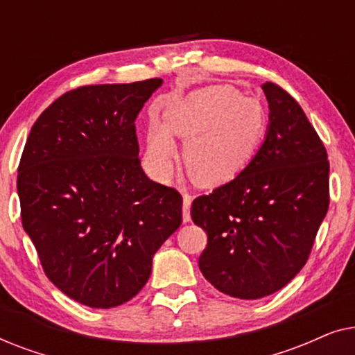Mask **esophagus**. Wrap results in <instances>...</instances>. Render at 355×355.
Here are the masks:
<instances>
[{
    "instance_id": "obj_1",
    "label": "esophagus",
    "mask_w": 355,
    "mask_h": 355,
    "mask_svg": "<svg viewBox=\"0 0 355 355\" xmlns=\"http://www.w3.org/2000/svg\"><path fill=\"white\" fill-rule=\"evenodd\" d=\"M191 202H192L191 196L184 193V203H182V220H184V223L191 221Z\"/></svg>"
}]
</instances>
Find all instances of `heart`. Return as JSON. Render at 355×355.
Masks as SVG:
<instances>
[{
  "label": "heart",
  "instance_id": "obj_1",
  "mask_svg": "<svg viewBox=\"0 0 355 355\" xmlns=\"http://www.w3.org/2000/svg\"><path fill=\"white\" fill-rule=\"evenodd\" d=\"M169 132L186 142L182 158L192 181L216 187L239 176L255 158L268 132V113L259 100L231 85L193 90L166 110L164 128H150L147 162L159 178L173 169L176 150Z\"/></svg>",
  "mask_w": 355,
  "mask_h": 355
}]
</instances>
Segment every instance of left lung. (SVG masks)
Returning a JSON list of instances; mask_svg holds the SVG:
<instances>
[{
	"instance_id": "obj_1",
	"label": "left lung",
	"mask_w": 355,
	"mask_h": 355,
	"mask_svg": "<svg viewBox=\"0 0 355 355\" xmlns=\"http://www.w3.org/2000/svg\"><path fill=\"white\" fill-rule=\"evenodd\" d=\"M261 90L268 132L239 176L192 202L207 232L202 275L223 294L261 299L302 270L329 205L324 145L300 105L273 82Z\"/></svg>"
}]
</instances>
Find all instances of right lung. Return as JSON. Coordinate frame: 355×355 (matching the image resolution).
<instances>
[{
  "label": "right lung",
  "mask_w": 355,
  "mask_h": 355,
  "mask_svg": "<svg viewBox=\"0 0 355 355\" xmlns=\"http://www.w3.org/2000/svg\"><path fill=\"white\" fill-rule=\"evenodd\" d=\"M162 79L85 85L32 125L17 169L24 231L67 297L111 309L139 294L181 226L182 197L140 166L135 119Z\"/></svg>",
  "instance_id": "add662e5"
}]
</instances>
